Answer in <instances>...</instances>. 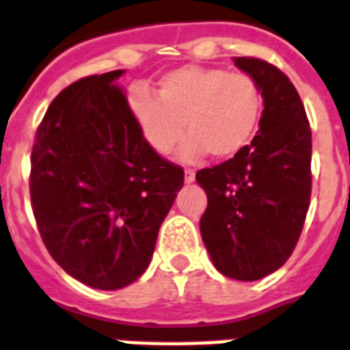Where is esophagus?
<instances>
[{"mask_svg": "<svg viewBox=\"0 0 350 350\" xmlns=\"http://www.w3.org/2000/svg\"><path fill=\"white\" fill-rule=\"evenodd\" d=\"M196 180V172L193 170H185V183H193Z\"/></svg>", "mask_w": 350, "mask_h": 350, "instance_id": "esophagus-1", "label": "esophagus"}]
</instances>
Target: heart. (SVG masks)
Returning a JSON list of instances; mask_svg holds the SVG:
<instances>
[{
    "label": "heart",
    "instance_id": "1",
    "mask_svg": "<svg viewBox=\"0 0 350 350\" xmlns=\"http://www.w3.org/2000/svg\"><path fill=\"white\" fill-rule=\"evenodd\" d=\"M129 109L144 140L157 153H167L186 129L190 135L183 142L180 159L191 162L210 153L227 160L253 140L264 96L249 73L190 64L162 75L157 96L133 92Z\"/></svg>",
    "mask_w": 350,
    "mask_h": 350
}]
</instances>
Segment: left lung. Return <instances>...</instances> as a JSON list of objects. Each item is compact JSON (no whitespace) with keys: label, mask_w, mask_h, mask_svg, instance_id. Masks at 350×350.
Returning <instances> with one entry per match:
<instances>
[{"label":"left lung","mask_w":350,"mask_h":350,"mask_svg":"<svg viewBox=\"0 0 350 350\" xmlns=\"http://www.w3.org/2000/svg\"><path fill=\"white\" fill-rule=\"evenodd\" d=\"M264 96L258 135L232 159L199 170L206 191L201 236L215 269L236 280H258L291 256L312 193V131L288 75L256 57H236Z\"/></svg>","instance_id":"left-lung-1"}]
</instances>
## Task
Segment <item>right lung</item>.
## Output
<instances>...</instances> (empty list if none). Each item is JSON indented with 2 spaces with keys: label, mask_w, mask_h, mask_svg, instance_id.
Here are the masks:
<instances>
[{
  "label": "right lung",
  "mask_w": 350,
  "mask_h": 350,
  "mask_svg": "<svg viewBox=\"0 0 350 350\" xmlns=\"http://www.w3.org/2000/svg\"><path fill=\"white\" fill-rule=\"evenodd\" d=\"M123 70L79 79L36 129L31 203L57 264L96 290L133 284L153 256L185 170L144 140Z\"/></svg>",
  "instance_id": "right-lung-1"
}]
</instances>
